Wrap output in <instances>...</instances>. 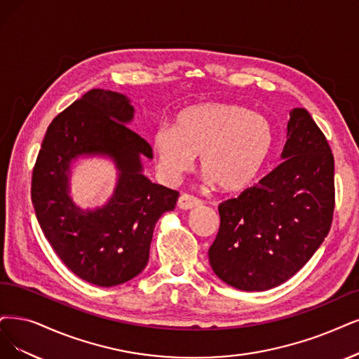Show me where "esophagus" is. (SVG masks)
<instances>
[{"label":"esophagus","mask_w":359,"mask_h":359,"mask_svg":"<svg viewBox=\"0 0 359 359\" xmlns=\"http://www.w3.org/2000/svg\"><path fill=\"white\" fill-rule=\"evenodd\" d=\"M203 203L200 198H196L194 195H189V194H180L179 200H177V205L179 208L182 210H191V208H195V207H200Z\"/></svg>","instance_id":"obj_1"}]
</instances>
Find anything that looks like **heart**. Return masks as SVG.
Returning <instances> with one entry per match:
<instances>
[{
  "instance_id": "obj_1",
  "label": "heart",
  "mask_w": 359,
  "mask_h": 359,
  "mask_svg": "<svg viewBox=\"0 0 359 359\" xmlns=\"http://www.w3.org/2000/svg\"><path fill=\"white\" fill-rule=\"evenodd\" d=\"M152 143L167 179L189 171L201 155L208 182L236 194L248 189L264 170L273 149V127L266 116L240 103H201L180 111L175 127H158Z\"/></svg>"
}]
</instances>
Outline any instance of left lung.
<instances>
[{
  "label": "left lung",
  "instance_id": "8db88e82",
  "mask_svg": "<svg viewBox=\"0 0 359 359\" xmlns=\"http://www.w3.org/2000/svg\"><path fill=\"white\" fill-rule=\"evenodd\" d=\"M284 161L259 184L219 205L208 250L215 273L244 291H264L300 271L327 236L334 213V156L309 112L294 108Z\"/></svg>",
  "mask_w": 359,
  "mask_h": 359
}]
</instances>
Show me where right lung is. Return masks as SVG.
<instances>
[{
    "instance_id": "1",
    "label": "right lung",
    "mask_w": 359,
    "mask_h": 359,
    "mask_svg": "<svg viewBox=\"0 0 359 359\" xmlns=\"http://www.w3.org/2000/svg\"><path fill=\"white\" fill-rule=\"evenodd\" d=\"M133 114L124 95L87 91L53 119L32 171V204L47 241L71 272L100 287L124 284L144 269L155 223L179 198L142 175L140 156L152 158V148L126 126ZM97 153L116 161L117 188L108 205L83 212L69 196V167Z\"/></svg>"
}]
</instances>
